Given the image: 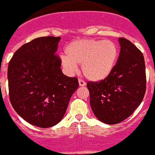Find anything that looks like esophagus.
Returning <instances> with one entry per match:
<instances>
[{
    "instance_id": "esophagus-1",
    "label": "esophagus",
    "mask_w": 155,
    "mask_h": 155,
    "mask_svg": "<svg viewBox=\"0 0 155 155\" xmlns=\"http://www.w3.org/2000/svg\"><path fill=\"white\" fill-rule=\"evenodd\" d=\"M79 84L80 86H86V83H85V81L82 79H79Z\"/></svg>"
}]
</instances>
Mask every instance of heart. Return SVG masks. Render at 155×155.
<instances>
[{"instance_id": "1", "label": "heart", "mask_w": 155, "mask_h": 155, "mask_svg": "<svg viewBox=\"0 0 155 155\" xmlns=\"http://www.w3.org/2000/svg\"><path fill=\"white\" fill-rule=\"evenodd\" d=\"M66 56H62V64L69 72L82 64L83 75L91 81L107 79L115 67L119 50L111 40H76L65 48Z\"/></svg>"}]
</instances>
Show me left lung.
<instances>
[{"instance_id":"obj_1","label":"left lung","mask_w":155,"mask_h":155,"mask_svg":"<svg viewBox=\"0 0 155 155\" xmlns=\"http://www.w3.org/2000/svg\"><path fill=\"white\" fill-rule=\"evenodd\" d=\"M120 51L114 70L102 81L87 83L94 115L107 124H116L131 115L146 91L144 58L141 51L120 38Z\"/></svg>"}]
</instances>
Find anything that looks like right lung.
<instances>
[{
    "mask_svg": "<svg viewBox=\"0 0 155 155\" xmlns=\"http://www.w3.org/2000/svg\"><path fill=\"white\" fill-rule=\"evenodd\" d=\"M60 39L35 38L17 50L8 64L11 104L25 120L38 127L57 124L79 87L77 78L61 70L62 60L55 54Z\"/></svg>",
    "mask_w": 155,
    "mask_h": 155,
    "instance_id": "right-lung-1",
    "label": "right lung"
}]
</instances>
